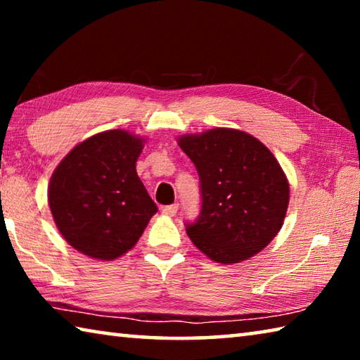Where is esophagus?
Segmentation results:
<instances>
[{
	"label": "esophagus",
	"mask_w": 360,
	"mask_h": 360,
	"mask_svg": "<svg viewBox=\"0 0 360 360\" xmlns=\"http://www.w3.org/2000/svg\"><path fill=\"white\" fill-rule=\"evenodd\" d=\"M178 208L179 206L178 205H168V206H163L162 208V214H165V216H168V217H173V216H176V212H178Z\"/></svg>",
	"instance_id": "1"
}]
</instances>
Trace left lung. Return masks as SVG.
Returning a JSON list of instances; mask_svg holds the SVG:
<instances>
[{"instance_id":"1","label":"left lung","mask_w":360,"mask_h":360,"mask_svg":"<svg viewBox=\"0 0 360 360\" xmlns=\"http://www.w3.org/2000/svg\"><path fill=\"white\" fill-rule=\"evenodd\" d=\"M200 176L202 210L188 238L219 264L260 252L283 227L289 182L275 155L249 133L212 129L178 139Z\"/></svg>"}]
</instances>
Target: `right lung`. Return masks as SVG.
Wrapping results in <instances>:
<instances>
[{
  "label": "right lung",
  "mask_w": 360,
  "mask_h": 360,
  "mask_svg": "<svg viewBox=\"0 0 360 360\" xmlns=\"http://www.w3.org/2000/svg\"><path fill=\"white\" fill-rule=\"evenodd\" d=\"M143 148V138L108 130L79 143L58 163L49 182V206L76 251L114 260L138 243L157 212L136 173Z\"/></svg>",
  "instance_id": "right-lung-1"
}]
</instances>
